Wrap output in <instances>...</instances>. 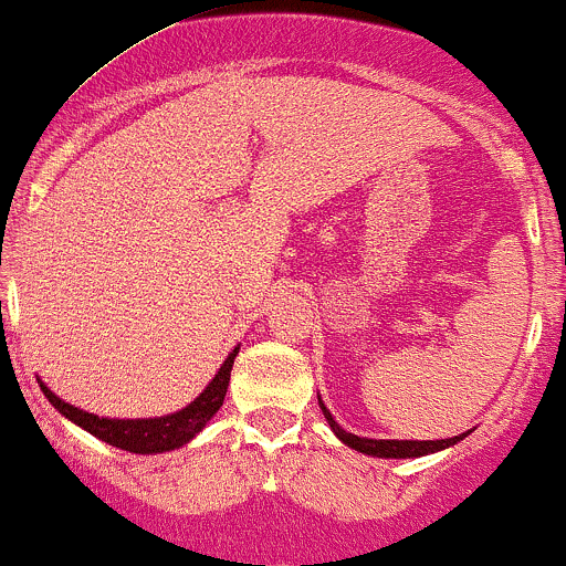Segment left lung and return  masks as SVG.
<instances>
[{"instance_id":"1","label":"left lung","mask_w":566,"mask_h":566,"mask_svg":"<svg viewBox=\"0 0 566 566\" xmlns=\"http://www.w3.org/2000/svg\"><path fill=\"white\" fill-rule=\"evenodd\" d=\"M318 405H321V410H324V418L329 421L332 431L345 442V446L354 448V451H358V453L378 455V459H418V455L437 453V451H442V448H451V446H455V442L464 440V437L470 434V431H464V434L448 437V440H369V437L350 434V431H345L343 427H339V423L332 418V412L326 410V405L321 402V397H318Z\"/></svg>"}]
</instances>
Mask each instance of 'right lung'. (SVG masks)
Returning <instances> with one entry per match:
<instances>
[{
	"mask_svg": "<svg viewBox=\"0 0 566 566\" xmlns=\"http://www.w3.org/2000/svg\"><path fill=\"white\" fill-rule=\"evenodd\" d=\"M237 354H240V348H234L227 356L216 378L208 382V388L191 405L161 418H99L94 412H86L81 407H72L64 399H59L42 380L40 388L48 397V402L56 407L64 418H70L72 423L99 437L102 442H111V446L129 453H164L186 446V442H191L199 431L208 427V421L216 416L218 407L223 405V397H227L229 375H232Z\"/></svg>",
	"mask_w": 566,
	"mask_h": 566,
	"instance_id": "obj_1",
	"label": "right lung"
}]
</instances>
